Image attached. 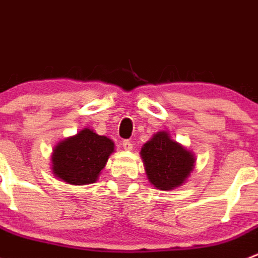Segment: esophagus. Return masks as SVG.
<instances>
[{
	"label": "esophagus",
	"mask_w": 258,
	"mask_h": 258,
	"mask_svg": "<svg viewBox=\"0 0 258 258\" xmlns=\"http://www.w3.org/2000/svg\"><path fill=\"white\" fill-rule=\"evenodd\" d=\"M122 146H123L124 150H127V151L132 150V144H131V141H128V140H124V141L122 142Z\"/></svg>",
	"instance_id": "1"
}]
</instances>
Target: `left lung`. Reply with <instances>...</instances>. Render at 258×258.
Instances as JSON below:
<instances>
[{
  "instance_id": "obj_1",
  "label": "left lung",
  "mask_w": 258,
  "mask_h": 258,
  "mask_svg": "<svg viewBox=\"0 0 258 258\" xmlns=\"http://www.w3.org/2000/svg\"><path fill=\"white\" fill-rule=\"evenodd\" d=\"M148 181L160 189L181 186L194 168L191 152L172 141L167 132L156 134L141 150Z\"/></svg>"
}]
</instances>
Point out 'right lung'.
Returning a JSON list of instances; mask_svg holds the SVG:
<instances>
[{
  "label": "right lung",
  "instance_id": "obj_1",
  "mask_svg": "<svg viewBox=\"0 0 258 258\" xmlns=\"http://www.w3.org/2000/svg\"><path fill=\"white\" fill-rule=\"evenodd\" d=\"M113 152V142L85 128L59 142L53 150L54 175L71 184L93 183Z\"/></svg>",
  "mask_w": 258,
  "mask_h": 258
}]
</instances>
